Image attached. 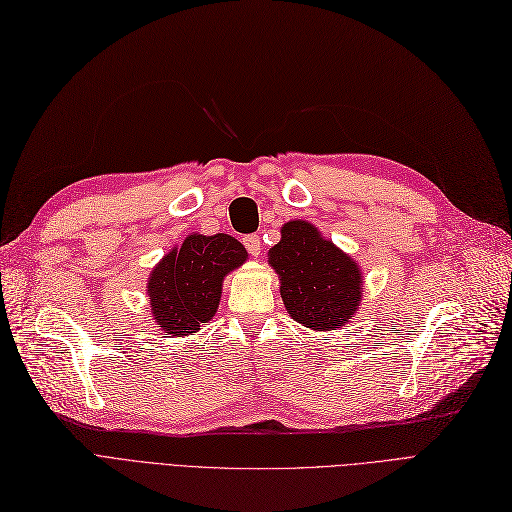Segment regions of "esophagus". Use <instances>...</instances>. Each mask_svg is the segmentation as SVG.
<instances>
[{
  "label": "esophagus",
  "mask_w": 512,
  "mask_h": 512,
  "mask_svg": "<svg viewBox=\"0 0 512 512\" xmlns=\"http://www.w3.org/2000/svg\"><path fill=\"white\" fill-rule=\"evenodd\" d=\"M243 245L245 248H248V252L252 254V256H260V250H262V241H260V237L258 235H248L243 239Z\"/></svg>",
  "instance_id": "esophagus-1"
}]
</instances>
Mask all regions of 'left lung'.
<instances>
[{"label":"left lung","instance_id":"8db88e82","mask_svg":"<svg viewBox=\"0 0 512 512\" xmlns=\"http://www.w3.org/2000/svg\"><path fill=\"white\" fill-rule=\"evenodd\" d=\"M269 264L294 322L328 332L356 317L364 292L360 264L311 222L290 220L281 226V239L269 250Z\"/></svg>","mask_w":512,"mask_h":512}]
</instances>
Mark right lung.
I'll return each mask as SVG.
<instances>
[{
    "label": "right lung",
    "mask_w": 512,
    "mask_h": 512,
    "mask_svg": "<svg viewBox=\"0 0 512 512\" xmlns=\"http://www.w3.org/2000/svg\"><path fill=\"white\" fill-rule=\"evenodd\" d=\"M248 260V250L224 233H190L148 275L150 317L169 337L199 332L216 315L224 277Z\"/></svg>",
    "instance_id": "right-lung-1"
}]
</instances>
